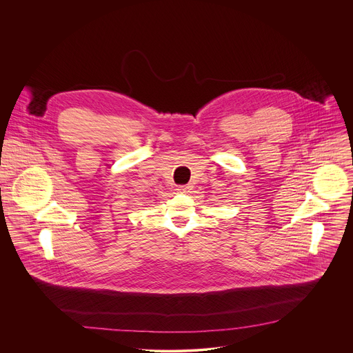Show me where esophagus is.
Returning a JSON list of instances; mask_svg holds the SVG:
<instances>
[{"instance_id":"esophagus-1","label":"esophagus","mask_w":353,"mask_h":353,"mask_svg":"<svg viewBox=\"0 0 353 353\" xmlns=\"http://www.w3.org/2000/svg\"><path fill=\"white\" fill-rule=\"evenodd\" d=\"M190 188H192V186H189V185H182V186H178L176 190H178L179 193H189V192H190Z\"/></svg>"}]
</instances>
